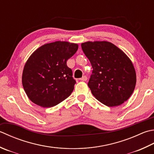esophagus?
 <instances>
[{
  "label": "esophagus",
  "instance_id": "obj_1",
  "mask_svg": "<svg viewBox=\"0 0 154 154\" xmlns=\"http://www.w3.org/2000/svg\"><path fill=\"white\" fill-rule=\"evenodd\" d=\"M87 77L86 76H83L80 79L81 81H87Z\"/></svg>",
  "mask_w": 154,
  "mask_h": 154
}]
</instances>
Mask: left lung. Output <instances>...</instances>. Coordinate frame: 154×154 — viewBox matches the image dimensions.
Instances as JSON below:
<instances>
[{"label":"left lung","mask_w":154,"mask_h":154,"mask_svg":"<svg viewBox=\"0 0 154 154\" xmlns=\"http://www.w3.org/2000/svg\"><path fill=\"white\" fill-rule=\"evenodd\" d=\"M93 68L88 86L93 96L108 107L122 105L130 97L136 84V73L129 57L107 41L81 44Z\"/></svg>","instance_id":"left-lung-1"}]
</instances>
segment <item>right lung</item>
Here are the masks:
<instances>
[{
    "label": "right lung",
    "instance_id": "obj_1",
    "mask_svg": "<svg viewBox=\"0 0 154 154\" xmlns=\"http://www.w3.org/2000/svg\"><path fill=\"white\" fill-rule=\"evenodd\" d=\"M77 49V44L56 41L43 45L30 56L22 76L30 100L41 107H51L71 94L76 81L67 61Z\"/></svg>",
    "mask_w": 154,
    "mask_h": 154
}]
</instances>
